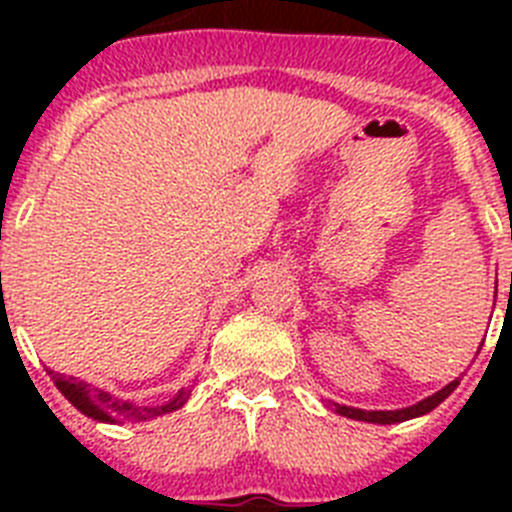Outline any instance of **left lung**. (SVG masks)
Returning <instances> with one entry per match:
<instances>
[{
    "label": "left lung",
    "mask_w": 512,
    "mask_h": 512,
    "mask_svg": "<svg viewBox=\"0 0 512 512\" xmlns=\"http://www.w3.org/2000/svg\"><path fill=\"white\" fill-rule=\"evenodd\" d=\"M459 387V379L449 382L443 390H438L436 395L425 397L420 400L418 405H410V408H402V410H361V408H348V405H338V402H330L333 410L343 418H351V420H364V423H379V425H392V423H402V420H410V418H420V415L431 413L433 408H438L451 392Z\"/></svg>",
    "instance_id": "left-lung-1"
}]
</instances>
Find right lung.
I'll use <instances>...</instances> for the list:
<instances>
[{
    "label": "right lung",
    "instance_id": "1",
    "mask_svg": "<svg viewBox=\"0 0 512 512\" xmlns=\"http://www.w3.org/2000/svg\"><path fill=\"white\" fill-rule=\"evenodd\" d=\"M53 382H56L58 392L76 410H81V413L89 415L92 420H99V423H140V420H151L158 418V415L174 413V410H179L189 400V392H192L179 390L164 405H135V402L120 400V397L99 390L94 384L81 382L76 377H66V374H53Z\"/></svg>",
    "mask_w": 512,
    "mask_h": 512
}]
</instances>
